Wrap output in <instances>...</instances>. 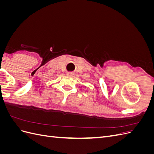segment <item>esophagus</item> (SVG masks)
I'll return each mask as SVG.
<instances>
[{"label":"esophagus","instance_id":"esophagus-1","mask_svg":"<svg viewBox=\"0 0 154 154\" xmlns=\"http://www.w3.org/2000/svg\"><path fill=\"white\" fill-rule=\"evenodd\" d=\"M67 75L69 76H72L73 75V73L71 72H69L67 73Z\"/></svg>","mask_w":154,"mask_h":154}]
</instances>
